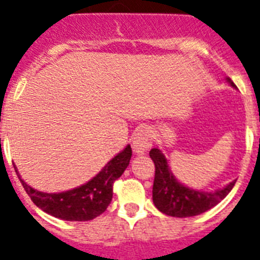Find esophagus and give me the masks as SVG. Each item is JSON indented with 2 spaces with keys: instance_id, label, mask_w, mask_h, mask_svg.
<instances>
[{
  "instance_id": "34e87169",
  "label": "esophagus",
  "mask_w": 260,
  "mask_h": 260,
  "mask_svg": "<svg viewBox=\"0 0 260 260\" xmlns=\"http://www.w3.org/2000/svg\"><path fill=\"white\" fill-rule=\"evenodd\" d=\"M153 144L152 134L148 127L140 128L138 132L134 134L133 138V150L137 154H144L145 152H148L150 146Z\"/></svg>"
}]
</instances>
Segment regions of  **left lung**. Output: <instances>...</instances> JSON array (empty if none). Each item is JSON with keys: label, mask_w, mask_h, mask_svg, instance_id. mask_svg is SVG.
I'll use <instances>...</instances> for the list:
<instances>
[{"label": "left lung", "mask_w": 260, "mask_h": 260, "mask_svg": "<svg viewBox=\"0 0 260 260\" xmlns=\"http://www.w3.org/2000/svg\"><path fill=\"white\" fill-rule=\"evenodd\" d=\"M231 85L236 86L231 80ZM149 156L154 162V182H153V202L158 210L167 216L192 217L205 213L229 194L235 183H229L222 190L214 192L197 191L183 186L174 178L166 156L158 149L153 148Z\"/></svg>", "instance_id": "obj_1"}]
</instances>
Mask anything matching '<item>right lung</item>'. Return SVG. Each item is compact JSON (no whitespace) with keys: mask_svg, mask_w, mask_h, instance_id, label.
<instances>
[{"mask_svg":"<svg viewBox=\"0 0 260 260\" xmlns=\"http://www.w3.org/2000/svg\"><path fill=\"white\" fill-rule=\"evenodd\" d=\"M132 153V148L127 145L92 180L77 188L58 194L34 190L20 178L17 170L16 174L32 202L43 212L66 221H89L106 212L111 203L114 182L127 168Z\"/></svg>","mask_w":260,"mask_h":260,"instance_id":"1","label":"right lung"}]
</instances>
